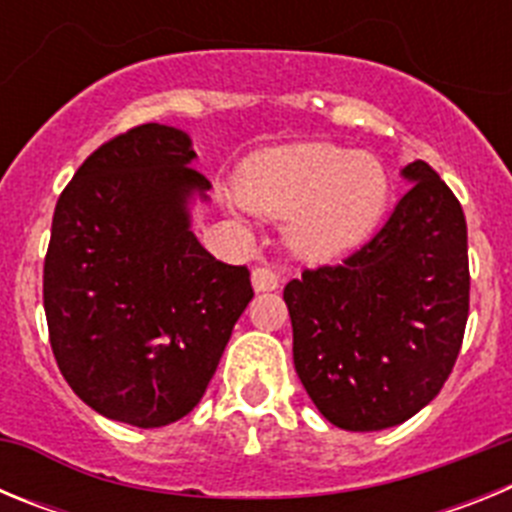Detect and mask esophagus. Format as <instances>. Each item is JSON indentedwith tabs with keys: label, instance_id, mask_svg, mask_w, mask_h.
<instances>
[{
	"label": "esophagus",
	"instance_id": "1",
	"mask_svg": "<svg viewBox=\"0 0 512 512\" xmlns=\"http://www.w3.org/2000/svg\"><path fill=\"white\" fill-rule=\"evenodd\" d=\"M251 284L256 292H274L279 287V274L269 266H256L251 271Z\"/></svg>",
	"mask_w": 512,
	"mask_h": 512
}]
</instances>
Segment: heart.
Instances as JSON below:
<instances>
[{
  "label": "heart",
  "instance_id": "heart-1",
  "mask_svg": "<svg viewBox=\"0 0 512 512\" xmlns=\"http://www.w3.org/2000/svg\"><path fill=\"white\" fill-rule=\"evenodd\" d=\"M246 210L287 220V246L310 261L354 251L377 230L390 176L377 156L330 143H295L253 153L235 176Z\"/></svg>",
  "mask_w": 512,
  "mask_h": 512
}]
</instances>
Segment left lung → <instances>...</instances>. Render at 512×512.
Returning a JSON list of instances; mask_svg holds the SVG:
<instances>
[{
  "label": "left lung",
  "mask_w": 512,
  "mask_h": 512,
  "mask_svg": "<svg viewBox=\"0 0 512 512\" xmlns=\"http://www.w3.org/2000/svg\"><path fill=\"white\" fill-rule=\"evenodd\" d=\"M413 187L338 266L284 287L302 387L343 431L405 423L441 392L469 315L467 220L441 176L413 161Z\"/></svg>",
  "instance_id": "8db88e82"
}]
</instances>
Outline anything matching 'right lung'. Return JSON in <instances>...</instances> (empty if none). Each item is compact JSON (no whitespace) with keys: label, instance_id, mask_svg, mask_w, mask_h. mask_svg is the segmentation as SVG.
Returning a JSON list of instances; mask_svg holds the SVG:
<instances>
[{"label":"right lung","instance_id":"obj_1","mask_svg":"<svg viewBox=\"0 0 512 512\" xmlns=\"http://www.w3.org/2000/svg\"><path fill=\"white\" fill-rule=\"evenodd\" d=\"M184 130L148 122L99 146L53 212L43 305L53 356L99 415L161 428L202 400L251 302L246 266L192 233L212 184Z\"/></svg>","mask_w":512,"mask_h":512}]
</instances>
